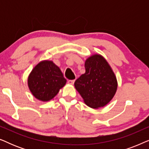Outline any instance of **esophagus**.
<instances>
[{"label": "esophagus", "mask_w": 149, "mask_h": 149, "mask_svg": "<svg viewBox=\"0 0 149 149\" xmlns=\"http://www.w3.org/2000/svg\"><path fill=\"white\" fill-rule=\"evenodd\" d=\"M74 81H75V80H69V81H68V83L69 85H72L73 84H74Z\"/></svg>", "instance_id": "34e87169"}]
</instances>
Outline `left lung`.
Wrapping results in <instances>:
<instances>
[{
  "label": "left lung",
  "mask_w": 149,
  "mask_h": 149,
  "mask_svg": "<svg viewBox=\"0 0 149 149\" xmlns=\"http://www.w3.org/2000/svg\"><path fill=\"white\" fill-rule=\"evenodd\" d=\"M85 68V72L74 82L75 88L88 107H104L115 96L118 86L117 77L100 54H93L87 58Z\"/></svg>",
  "instance_id": "left-lung-1"
}]
</instances>
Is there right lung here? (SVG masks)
<instances>
[{
  "label": "right lung",
  "mask_w": 149,
  "mask_h": 149,
  "mask_svg": "<svg viewBox=\"0 0 149 149\" xmlns=\"http://www.w3.org/2000/svg\"><path fill=\"white\" fill-rule=\"evenodd\" d=\"M60 68L52 60H42L34 66L28 77V86L34 97L48 102L66 85Z\"/></svg>",
  "instance_id": "obj_1"
}]
</instances>
